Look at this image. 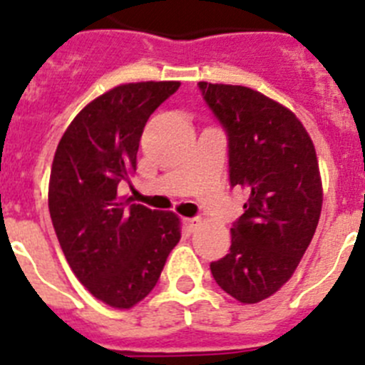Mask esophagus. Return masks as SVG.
Masks as SVG:
<instances>
[{"label": "esophagus", "mask_w": 365, "mask_h": 365, "mask_svg": "<svg viewBox=\"0 0 365 365\" xmlns=\"http://www.w3.org/2000/svg\"><path fill=\"white\" fill-rule=\"evenodd\" d=\"M182 222H185V227L188 228V232H193V230H195V228H197V225L201 221H199L197 217H188V219H185V221H182Z\"/></svg>", "instance_id": "esophagus-1"}]
</instances>
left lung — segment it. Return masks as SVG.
<instances>
[{
    "instance_id": "8db88e82",
    "label": "left lung",
    "mask_w": 365,
    "mask_h": 365,
    "mask_svg": "<svg viewBox=\"0 0 365 365\" xmlns=\"http://www.w3.org/2000/svg\"><path fill=\"white\" fill-rule=\"evenodd\" d=\"M199 89L227 133L230 185L248 193L230 252L212 261V276L237 302L257 303L291 279L318 227L314 144L294 113L250 87L199 82Z\"/></svg>"
}]
</instances>
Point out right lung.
Listing matches in <instances>:
<instances>
[{"mask_svg":"<svg viewBox=\"0 0 365 365\" xmlns=\"http://www.w3.org/2000/svg\"><path fill=\"white\" fill-rule=\"evenodd\" d=\"M180 82L124 83L74 117L54 153L49 212L67 263L83 287L111 307L130 309L160 278L180 240L173 212L117 197L137 170V151L151 113Z\"/></svg>","mask_w":365,"mask_h":365,"instance_id":"add662e5","label":"right lung"}]
</instances>
